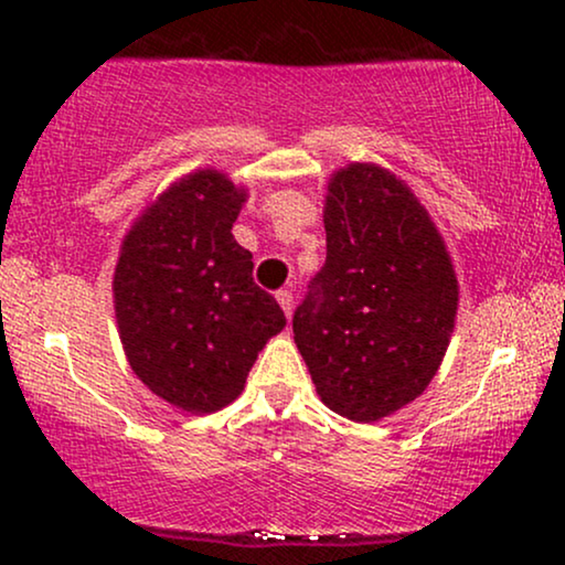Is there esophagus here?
Returning a JSON list of instances; mask_svg holds the SVG:
<instances>
[{"instance_id":"obj_1","label":"esophagus","mask_w":565,"mask_h":565,"mask_svg":"<svg viewBox=\"0 0 565 565\" xmlns=\"http://www.w3.org/2000/svg\"><path fill=\"white\" fill-rule=\"evenodd\" d=\"M276 300L284 308V313H287V319H291V310H295V295H291L289 289H278Z\"/></svg>"}]
</instances>
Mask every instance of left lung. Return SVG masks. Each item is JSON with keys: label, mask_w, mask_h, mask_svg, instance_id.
<instances>
[{"label": "left lung", "mask_w": 565, "mask_h": 565, "mask_svg": "<svg viewBox=\"0 0 565 565\" xmlns=\"http://www.w3.org/2000/svg\"><path fill=\"white\" fill-rule=\"evenodd\" d=\"M327 263L291 329L316 393L353 423L398 412L449 348L457 276L425 206L395 174L350 164L329 183Z\"/></svg>", "instance_id": "1"}]
</instances>
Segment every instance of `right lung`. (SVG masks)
Wrapping results in <instances>:
<instances>
[{
  "label": "right lung",
  "instance_id": "obj_1",
  "mask_svg": "<svg viewBox=\"0 0 565 565\" xmlns=\"http://www.w3.org/2000/svg\"><path fill=\"white\" fill-rule=\"evenodd\" d=\"M246 193L215 170L174 183L121 244L116 323L148 391L191 414L228 406L265 342L287 327L233 238Z\"/></svg>",
  "mask_w": 565,
  "mask_h": 565
}]
</instances>
